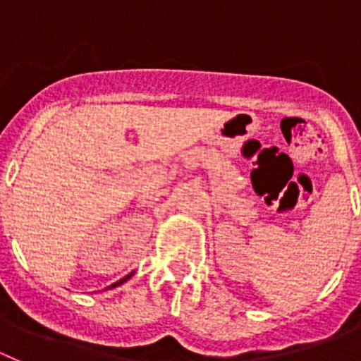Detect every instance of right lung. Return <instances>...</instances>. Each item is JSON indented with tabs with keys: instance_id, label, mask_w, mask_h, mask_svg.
<instances>
[{
	"instance_id": "1",
	"label": "right lung",
	"mask_w": 361,
	"mask_h": 361,
	"mask_svg": "<svg viewBox=\"0 0 361 361\" xmlns=\"http://www.w3.org/2000/svg\"><path fill=\"white\" fill-rule=\"evenodd\" d=\"M131 275H133V274L126 275V277H124V279H120V281H118V282H115V284H111V286H109V288H116V286H120V284H124V282H126V281H128V279H129V277H131Z\"/></svg>"
}]
</instances>
